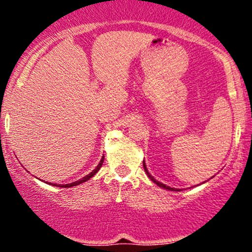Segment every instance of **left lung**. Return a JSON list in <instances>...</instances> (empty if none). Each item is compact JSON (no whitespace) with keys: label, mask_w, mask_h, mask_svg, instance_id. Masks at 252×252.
Masks as SVG:
<instances>
[{"label":"left lung","mask_w":252,"mask_h":252,"mask_svg":"<svg viewBox=\"0 0 252 252\" xmlns=\"http://www.w3.org/2000/svg\"><path fill=\"white\" fill-rule=\"evenodd\" d=\"M143 168H144V172L147 173V175H148V178L150 179V180H152L153 182H155L156 185H158V187H162L163 189H168V190H174V192H176V190H180L179 189H173V187H169V186H167V185H164V184H162V182H160V181H158V180H155V178L154 176H153L152 174H150V173L148 172V169H147V166H146V163H144V161H143Z\"/></svg>","instance_id":"1"}]
</instances>
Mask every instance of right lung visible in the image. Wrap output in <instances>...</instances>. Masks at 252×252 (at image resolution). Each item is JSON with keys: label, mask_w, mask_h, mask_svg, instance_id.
<instances>
[{"label": "right lung", "mask_w": 252, "mask_h": 252, "mask_svg": "<svg viewBox=\"0 0 252 252\" xmlns=\"http://www.w3.org/2000/svg\"><path fill=\"white\" fill-rule=\"evenodd\" d=\"M103 162H104V156H103V158H102V160L99 161V163H98V166H97L96 168H94V170H92V172L90 173V174L85 175V176H84L83 179H80V180H77V181H74V182H71V184H66V185H58V187H63V189H68V187H73V186H77V185H80V184H83V182L88 181L89 179H91L92 176H94V174H96V173L98 172V170L100 169V167H102ZM50 185H52V186H57V184H50Z\"/></svg>", "instance_id": "add662e5"}]
</instances>
